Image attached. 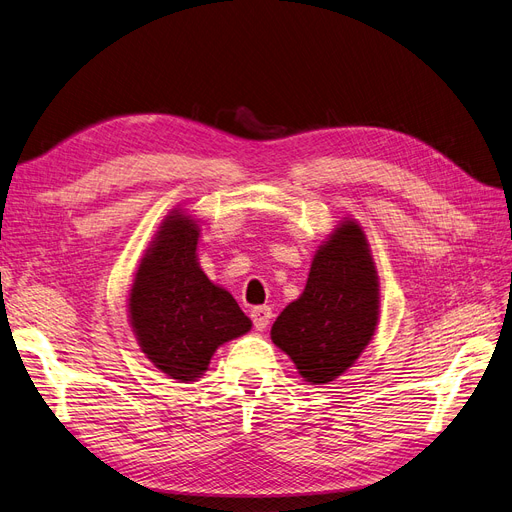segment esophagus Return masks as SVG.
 Returning a JSON list of instances; mask_svg holds the SVG:
<instances>
[{"label":"esophagus","mask_w":512,"mask_h":512,"mask_svg":"<svg viewBox=\"0 0 512 512\" xmlns=\"http://www.w3.org/2000/svg\"><path fill=\"white\" fill-rule=\"evenodd\" d=\"M252 321H254V327L258 332L267 330V325L271 323V317H273V311L269 309V306H256V309H252L250 313Z\"/></svg>","instance_id":"34e87169"}]
</instances>
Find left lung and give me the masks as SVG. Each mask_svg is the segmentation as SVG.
Listing matches in <instances>:
<instances>
[{
	"label": "left lung",
	"instance_id": "obj_1",
	"mask_svg": "<svg viewBox=\"0 0 512 512\" xmlns=\"http://www.w3.org/2000/svg\"><path fill=\"white\" fill-rule=\"evenodd\" d=\"M380 317V281L359 222L344 218L313 256L304 292L271 327V340L309 384H330L359 359Z\"/></svg>",
	"mask_w": 512,
	"mask_h": 512
}]
</instances>
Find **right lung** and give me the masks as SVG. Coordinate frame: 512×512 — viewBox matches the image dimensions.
<instances>
[{
    "label": "right lung",
    "instance_id": "add662e5",
    "mask_svg": "<svg viewBox=\"0 0 512 512\" xmlns=\"http://www.w3.org/2000/svg\"><path fill=\"white\" fill-rule=\"evenodd\" d=\"M199 220L172 210L140 258L128 315L140 351L166 376L193 382L218 346L252 330L237 300L201 271Z\"/></svg>",
    "mask_w": 512,
    "mask_h": 512
}]
</instances>
